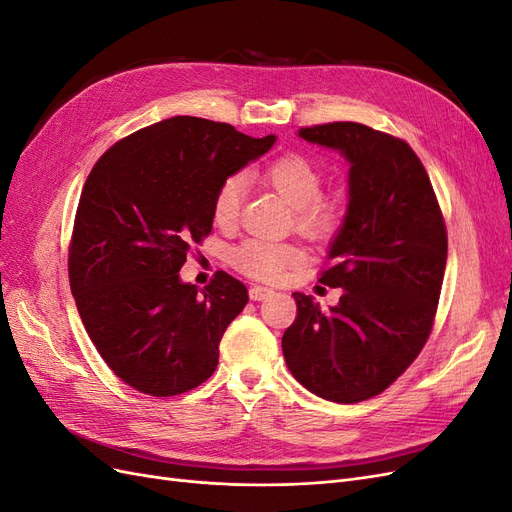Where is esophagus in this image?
Listing matches in <instances>:
<instances>
[{"label":"esophagus","mask_w":512,"mask_h":512,"mask_svg":"<svg viewBox=\"0 0 512 512\" xmlns=\"http://www.w3.org/2000/svg\"><path fill=\"white\" fill-rule=\"evenodd\" d=\"M271 288H265V286H252L250 288V299L252 301H265L267 297H271Z\"/></svg>","instance_id":"34e87169"}]
</instances>
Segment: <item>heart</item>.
<instances>
[{"label":"heart","mask_w":512,"mask_h":512,"mask_svg":"<svg viewBox=\"0 0 512 512\" xmlns=\"http://www.w3.org/2000/svg\"><path fill=\"white\" fill-rule=\"evenodd\" d=\"M271 188L294 209V222L312 237H324L335 230L342 218V205L322 196V173L316 162L301 153H284L262 173ZM247 179L243 173L228 175L213 196V220L220 226L235 224ZM303 250L294 243H280L250 237L230 250V262L241 273L260 282L280 280L286 269L301 265Z\"/></svg>","instance_id":"b5f03b06"}]
</instances>
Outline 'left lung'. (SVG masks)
Listing matches in <instances>:
<instances>
[{
  "label": "left lung",
  "instance_id": "left-lung-1",
  "mask_svg": "<svg viewBox=\"0 0 512 512\" xmlns=\"http://www.w3.org/2000/svg\"><path fill=\"white\" fill-rule=\"evenodd\" d=\"M299 136L350 162L348 211L320 275L344 294L324 312L292 292L297 318L282 350L307 391L356 404L389 389L423 350L444 280L446 226L406 141L354 121L301 128Z\"/></svg>",
  "mask_w": 512,
  "mask_h": 512
}]
</instances>
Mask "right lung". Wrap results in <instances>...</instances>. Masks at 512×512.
<instances>
[{"label": "right lung", "mask_w": 512, "mask_h": 512, "mask_svg": "<svg viewBox=\"0 0 512 512\" xmlns=\"http://www.w3.org/2000/svg\"><path fill=\"white\" fill-rule=\"evenodd\" d=\"M273 143V134L252 138L181 115L121 138L91 168L68 252L70 288L91 342L132 389L181 395L218 367L247 288L218 271L198 292L179 271L211 232L218 185Z\"/></svg>", "instance_id": "1"}]
</instances>
